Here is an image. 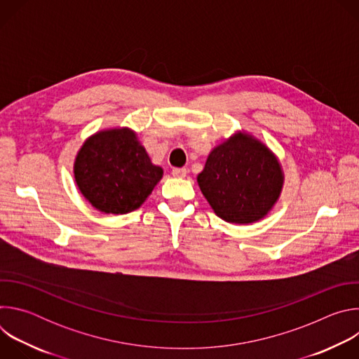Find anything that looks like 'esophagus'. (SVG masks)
Here are the masks:
<instances>
[{
    "mask_svg": "<svg viewBox=\"0 0 359 359\" xmlns=\"http://www.w3.org/2000/svg\"><path fill=\"white\" fill-rule=\"evenodd\" d=\"M172 175L175 176V177H179V179H182V177H186V175H187V169H184V168H182V169H173L172 170Z\"/></svg>",
    "mask_w": 359,
    "mask_h": 359,
    "instance_id": "esophagus-1",
    "label": "esophagus"
}]
</instances>
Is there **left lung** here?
Listing matches in <instances>:
<instances>
[{"instance_id": "1", "label": "left lung", "mask_w": 359, "mask_h": 359, "mask_svg": "<svg viewBox=\"0 0 359 359\" xmlns=\"http://www.w3.org/2000/svg\"><path fill=\"white\" fill-rule=\"evenodd\" d=\"M197 183L220 219L248 224L271 212L283 190L284 173L274 153L243 130L209 153Z\"/></svg>"}]
</instances>
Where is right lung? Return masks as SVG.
<instances>
[{
    "label": "right lung",
    "instance_id": "add662e5",
    "mask_svg": "<svg viewBox=\"0 0 359 359\" xmlns=\"http://www.w3.org/2000/svg\"><path fill=\"white\" fill-rule=\"evenodd\" d=\"M74 176L96 210L126 215L142 206L161 182L163 169L151 163L135 130L114 128L83 142L74 162Z\"/></svg>",
    "mask_w": 359,
    "mask_h": 359
}]
</instances>
